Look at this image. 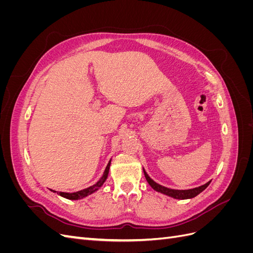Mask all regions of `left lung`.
Listing matches in <instances>:
<instances>
[{"instance_id": "left-lung-1", "label": "left lung", "mask_w": 253, "mask_h": 253, "mask_svg": "<svg viewBox=\"0 0 253 253\" xmlns=\"http://www.w3.org/2000/svg\"><path fill=\"white\" fill-rule=\"evenodd\" d=\"M143 173L145 176V179L149 182V185L154 189L155 191L159 193H163L165 195H168L170 197L175 198V200H190V198H193L195 196H197L200 193H202L203 191L210 185L211 181H208L205 185L201 186V187H197L194 189H189V190H174V189H169V188H166L164 186H160L159 183L155 182L153 180L150 176L147 174V172L144 171L143 169Z\"/></svg>"}]
</instances>
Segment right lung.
<instances>
[{
  "mask_svg": "<svg viewBox=\"0 0 253 253\" xmlns=\"http://www.w3.org/2000/svg\"><path fill=\"white\" fill-rule=\"evenodd\" d=\"M111 160H112V159H110V162H109L108 166H106L105 170H104V172H103V175L101 176L100 179H99V180L95 183V185L90 186V187H88V188H86V189H83V190L77 191V192H73V193H68V192H58V194H59L60 196L64 197V198H67V200H71V201L82 200V198L86 197V196H88V195H90V194H93L94 192H96L97 190H99V189H100V188L102 187V185L105 182L106 178H108L109 171H110V166H111ZM50 191H52V190H50ZM52 192H56V191H52Z\"/></svg>",
  "mask_w": 253,
  "mask_h": 253,
  "instance_id": "add662e5",
  "label": "right lung"
}]
</instances>
